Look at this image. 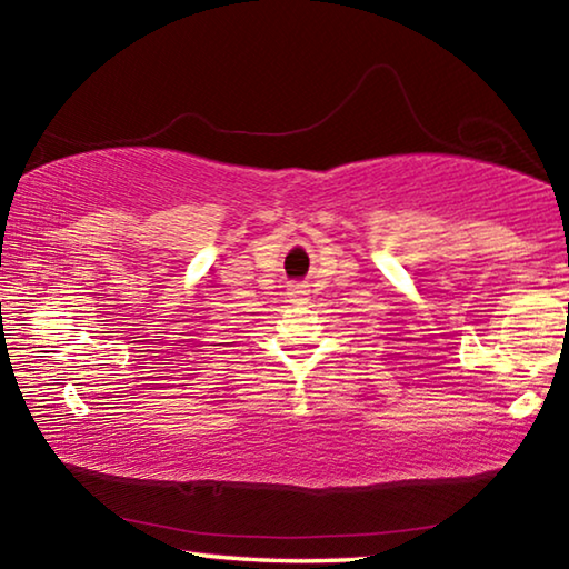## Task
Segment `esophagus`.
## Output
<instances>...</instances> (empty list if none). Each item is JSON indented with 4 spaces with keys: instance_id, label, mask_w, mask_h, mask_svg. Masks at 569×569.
<instances>
[{
    "instance_id": "34e87169",
    "label": "esophagus",
    "mask_w": 569,
    "mask_h": 569,
    "mask_svg": "<svg viewBox=\"0 0 569 569\" xmlns=\"http://www.w3.org/2000/svg\"><path fill=\"white\" fill-rule=\"evenodd\" d=\"M288 298H291V303H306L308 301V288L303 283H293L288 288Z\"/></svg>"
}]
</instances>
